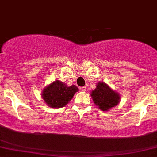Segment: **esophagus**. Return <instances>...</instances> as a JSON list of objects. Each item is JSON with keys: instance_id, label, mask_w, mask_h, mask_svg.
I'll list each match as a JSON object with an SVG mask.
<instances>
[{"instance_id": "obj_1", "label": "esophagus", "mask_w": 157, "mask_h": 157, "mask_svg": "<svg viewBox=\"0 0 157 157\" xmlns=\"http://www.w3.org/2000/svg\"><path fill=\"white\" fill-rule=\"evenodd\" d=\"M80 90H81V91H83V92H84V91H86V86H82V87H80Z\"/></svg>"}]
</instances>
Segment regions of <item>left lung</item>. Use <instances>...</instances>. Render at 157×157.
<instances>
[{
	"label": "left lung",
	"mask_w": 157,
	"mask_h": 157,
	"mask_svg": "<svg viewBox=\"0 0 157 157\" xmlns=\"http://www.w3.org/2000/svg\"><path fill=\"white\" fill-rule=\"evenodd\" d=\"M91 96L94 103L104 111L117 106L120 99L118 92L113 91L104 82L97 83L96 88L91 92Z\"/></svg>",
	"instance_id": "left-lung-1"
}]
</instances>
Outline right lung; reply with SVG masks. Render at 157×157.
Masks as SVG:
<instances>
[{"label":"right lung","instance_id":"add662e5","mask_svg":"<svg viewBox=\"0 0 157 157\" xmlns=\"http://www.w3.org/2000/svg\"><path fill=\"white\" fill-rule=\"evenodd\" d=\"M78 90L76 86H67L62 82L56 80L44 88L41 96L49 107L59 108L65 106Z\"/></svg>","mask_w":157,"mask_h":157}]
</instances>
